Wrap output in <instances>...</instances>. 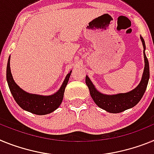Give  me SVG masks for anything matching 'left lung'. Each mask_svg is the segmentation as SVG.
Masks as SVG:
<instances>
[{
    "instance_id": "8db88e82",
    "label": "left lung",
    "mask_w": 154,
    "mask_h": 154,
    "mask_svg": "<svg viewBox=\"0 0 154 154\" xmlns=\"http://www.w3.org/2000/svg\"><path fill=\"white\" fill-rule=\"evenodd\" d=\"M143 45V56L145 66H144L143 73L141 81L135 89L127 93H121L117 94H101L97 90L94 85L92 84L90 78L86 76L85 81L90 91L91 96L92 99L95 102L97 106L111 113H119L126 109H131L137 105V103L141 100L146 91L148 81L149 78V62L145 54L146 45L143 38L140 37Z\"/></svg>"
}]
</instances>
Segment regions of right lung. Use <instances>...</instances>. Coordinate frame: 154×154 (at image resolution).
<instances>
[{
	"label": "right lung",
	"instance_id": "obj_1",
	"mask_svg": "<svg viewBox=\"0 0 154 154\" xmlns=\"http://www.w3.org/2000/svg\"><path fill=\"white\" fill-rule=\"evenodd\" d=\"M71 72L72 71L69 72L66 75L60 90L52 95L49 96L28 93L20 88V87L14 82L12 74L11 73L10 57L8 58V65H7L6 77L11 93L17 104L21 109L33 114L42 116V115L51 113L53 111L58 109L59 106L60 105L63 98L65 88L67 85Z\"/></svg>",
	"mask_w": 154,
	"mask_h": 154
}]
</instances>
